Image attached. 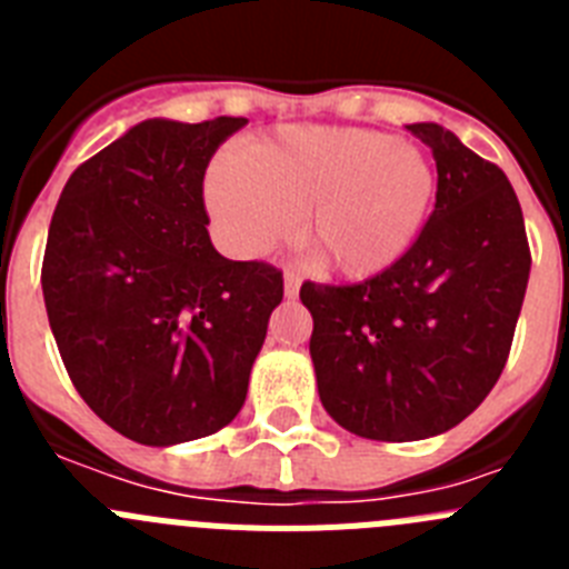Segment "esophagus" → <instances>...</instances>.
<instances>
[{
	"mask_svg": "<svg viewBox=\"0 0 569 569\" xmlns=\"http://www.w3.org/2000/svg\"><path fill=\"white\" fill-rule=\"evenodd\" d=\"M299 288H301V276L296 273V270H284V293L293 299V296L299 293Z\"/></svg>",
	"mask_w": 569,
	"mask_h": 569,
	"instance_id": "esophagus-1",
	"label": "esophagus"
}]
</instances>
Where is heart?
Segmentation results:
<instances>
[{
    "mask_svg": "<svg viewBox=\"0 0 569 569\" xmlns=\"http://www.w3.org/2000/svg\"><path fill=\"white\" fill-rule=\"evenodd\" d=\"M433 193V164L416 144L365 128L290 124L248 156H219L204 176V202L233 253H264L308 209V241L350 279L410 250Z\"/></svg>",
    "mask_w": 569,
    "mask_h": 569,
    "instance_id": "b5f03b06",
    "label": "heart"
}]
</instances>
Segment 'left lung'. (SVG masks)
I'll list each match as a JSON object with an SVG mask.
<instances>
[{"label": "left lung", "instance_id": "left-lung-1", "mask_svg": "<svg viewBox=\"0 0 569 569\" xmlns=\"http://www.w3.org/2000/svg\"><path fill=\"white\" fill-rule=\"evenodd\" d=\"M436 159V208L396 264L359 284H301L319 399L376 441L439 436L487 399L530 279L516 190L441 124H410Z\"/></svg>", "mask_w": 569, "mask_h": 569}]
</instances>
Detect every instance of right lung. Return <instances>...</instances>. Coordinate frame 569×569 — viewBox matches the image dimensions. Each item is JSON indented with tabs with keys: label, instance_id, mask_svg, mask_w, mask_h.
I'll list each match as a JSON object with an SVG mask.
<instances>
[{
	"label": "right lung",
	"instance_id": "right-lung-1",
	"mask_svg": "<svg viewBox=\"0 0 569 569\" xmlns=\"http://www.w3.org/2000/svg\"><path fill=\"white\" fill-rule=\"evenodd\" d=\"M244 116L130 128L64 184L42 261L50 330L84 405L139 445L222 430L284 296L268 261L208 236L204 170Z\"/></svg>",
	"mask_w": 569,
	"mask_h": 569
}]
</instances>
